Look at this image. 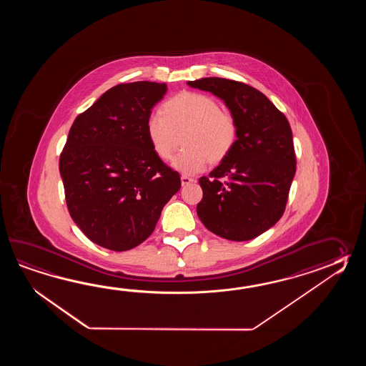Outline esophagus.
Listing matches in <instances>:
<instances>
[{
  "mask_svg": "<svg viewBox=\"0 0 366 366\" xmlns=\"http://www.w3.org/2000/svg\"><path fill=\"white\" fill-rule=\"evenodd\" d=\"M180 182H182V186H188V184H191V183H194V178H189V177H187V175H182L180 177Z\"/></svg>",
  "mask_w": 366,
  "mask_h": 366,
  "instance_id": "34e87169",
  "label": "esophagus"
}]
</instances>
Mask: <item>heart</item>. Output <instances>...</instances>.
Listing matches in <instances>:
<instances>
[{"instance_id":"heart-1","label":"heart","mask_w":366,"mask_h":366,"mask_svg":"<svg viewBox=\"0 0 366 366\" xmlns=\"http://www.w3.org/2000/svg\"><path fill=\"white\" fill-rule=\"evenodd\" d=\"M183 132L187 149L172 158V167L183 175H194L204 172L210 161L221 162L230 154L237 141V123L214 98L184 92L164 102L161 112L152 114L145 123L149 145L162 161L172 157L178 134Z\"/></svg>"}]
</instances>
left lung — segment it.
Listing matches in <instances>:
<instances>
[{"label": "left lung", "mask_w": 366, "mask_h": 366, "mask_svg": "<svg viewBox=\"0 0 366 366\" xmlns=\"http://www.w3.org/2000/svg\"><path fill=\"white\" fill-rule=\"evenodd\" d=\"M187 85L224 101L237 123L230 154L199 180L197 216L212 233L249 241L280 219L296 174L293 134L285 115L251 86L207 77Z\"/></svg>", "instance_id": "1"}]
</instances>
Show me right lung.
Masks as SVG:
<instances>
[{"label": "right lung", "mask_w": 366, "mask_h": 366, "mask_svg": "<svg viewBox=\"0 0 366 366\" xmlns=\"http://www.w3.org/2000/svg\"><path fill=\"white\" fill-rule=\"evenodd\" d=\"M166 84L114 86L78 115L60 157L70 217L104 249L127 251L154 232L180 177L153 153L145 123Z\"/></svg>", "instance_id": "add662e5"}]
</instances>
